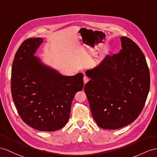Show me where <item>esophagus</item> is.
<instances>
[{
    "label": "esophagus",
    "mask_w": 157,
    "mask_h": 157,
    "mask_svg": "<svg viewBox=\"0 0 157 157\" xmlns=\"http://www.w3.org/2000/svg\"><path fill=\"white\" fill-rule=\"evenodd\" d=\"M83 81H84V83H85V84H86V82H87L88 81H89V78H88L86 76H84Z\"/></svg>",
    "instance_id": "34e87169"
}]
</instances>
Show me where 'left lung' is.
Listing matches in <instances>:
<instances>
[{"label": "left lung", "mask_w": 157, "mask_h": 157, "mask_svg": "<svg viewBox=\"0 0 157 157\" xmlns=\"http://www.w3.org/2000/svg\"><path fill=\"white\" fill-rule=\"evenodd\" d=\"M122 49L87 70L85 86L93 118L99 127L115 130L132 123L144 107L150 89L146 59L135 42L121 37Z\"/></svg>", "instance_id": "obj_1"}]
</instances>
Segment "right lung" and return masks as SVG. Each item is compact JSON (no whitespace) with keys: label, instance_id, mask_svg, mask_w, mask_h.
I'll use <instances>...</instances> for the list:
<instances>
[{"label":"right lung","instance_id":"obj_1","mask_svg":"<svg viewBox=\"0 0 157 157\" xmlns=\"http://www.w3.org/2000/svg\"><path fill=\"white\" fill-rule=\"evenodd\" d=\"M43 39L25 40L14 56L11 93L21 118L40 131H55L69 119L75 94L83 88V75L64 76L41 62L34 53Z\"/></svg>","mask_w":157,"mask_h":157}]
</instances>
